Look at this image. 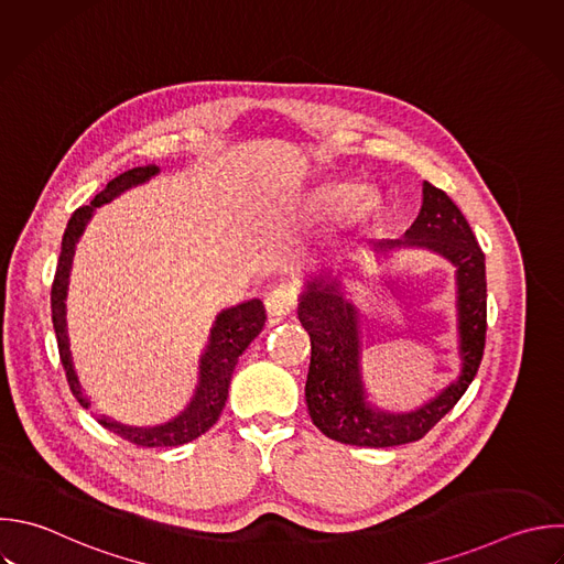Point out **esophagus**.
<instances>
[{
  "mask_svg": "<svg viewBox=\"0 0 564 564\" xmlns=\"http://www.w3.org/2000/svg\"><path fill=\"white\" fill-rule=\"evenodd\" d=\"M264 306H267V313L273 317L286 315L295 306V289L289 284H280L271 289L264 297Z\"/></svg>",
  "mask_w": 564,
  "mask_h": 564,
  "instance_id": "34e87169",
  "label": "esophagus"
}]
</instances>
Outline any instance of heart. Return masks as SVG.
I'll list each match as a JSON object with an SVG mask.
<instances>
[{
    "mask_svg": "<svg viewBox=\"0 0 564 564\" xmlns=\"http://www.w3.org/2000/svg\"><path fill=\"white\" fill-rule=\"evenodd\" d=\"M348 207L357 220H372L379 214L381 203H379L377 194H372L370 189H361L350 196Z\"/></svg>",
    "mask_w": 564,
    "mask_h": 564,
    "instance_id": "obj_1",
    "label": "heart"
}]
</instances>
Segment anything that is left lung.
<instances>
[{"mask_svg":"<svg viewBox=\"0 0 564 564\" xmlns=\"http://www.w3.org/2000/svg\"><path fill=\"white\" fill-rule=\"evenodd\" d=\"M408 247H427L458 267V317L463 372L456 383L412 414L372 412L364 403L357 368V317L341 297V282L319 273L306 282L297 317L311 337L306 405L315 427L333 441L359 447H392L423 438L465 394L478 372L487 333L485 253L452 198L423 183V205L403 240L375 245V258L388 262Z\"/></svg>","mask_w":564,"mask_h":564,"instance_id":"obj_1","label":"left lung"}]
</instances>
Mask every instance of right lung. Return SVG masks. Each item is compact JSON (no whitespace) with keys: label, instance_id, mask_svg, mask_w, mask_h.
I'll list each match as a JSON object with an SVG mask.
<instances>
[{"label":"right lung","instance_id":"1","mask_svg":"<svg viewBox=\"0 0 564 564\" xmlns=\"http://www.w3.org/2000/svg\"><path fill=\"white\" fill-rule=\"evenodd\" d=\"M159 172L156 165H145V167H134L121 176H117L115 181H110L106 185V189L101 194L95 196V200L90 205H84L79 209H75V214L68 220L66 234H64V242H62V256L57 262V273L53 280V291H51V304H53V324H55V333H57V346H59V357L66 370V379L68 386L73 390V394L77 397V401L88 408V399L82 392L77 372L73 368V359H70V348H68V333H66V291H68V275H70V264H73V256H75V245L79 240V236L86 229V223L90 220L93 212L112 200L115 196H119L121 192L130 189L132 185L145 183L148 178H152ZM264 306L260 300H251L247 304H240L236 308H229L225 313L218 315L216 326L212 330V339L207 346V352L200 361V386L198 392L194 397V401L189 403V408L174 421L159 425V427H126L119 425L106 416H99L97 421L108 427L110 432H115L117 436L139 445V447H172V445H183L189 443L194 438H198L200 434H205L220 416L227 394H229V383H231V375L234 368L238 364V357L245 352V348L258 337V333L264 326Z\"/></svg>","mask_w":564,"mask_h":564}]
</instances>
